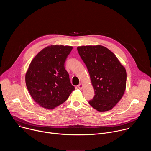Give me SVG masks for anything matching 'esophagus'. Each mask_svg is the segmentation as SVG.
<instances>
[{
    "label": "esophagus",
    "instance_id": "1",
    "mask_svg": "<svg viewBox=\"0 0 151 151\" xmlns=\"http://www.w3.org/2000/svg\"><path fill=\"white\" fill-rule=\"evenodd\" d=\"M78 88H79L80 90H82V88H83V84H82V83L79 84V85H78Z\"/></svg>",
    "mask_w": 151,
    "mask_h": 151
}]
</instances>
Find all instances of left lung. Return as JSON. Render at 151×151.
Instances as JSON below:
<instances>
[{
  "mask_svg": "<svg viewBox=\"0 0 151 151\" xmlns=\"http://www.w3.org/2000/svg\"><path fill=\"white\" fill-rule=\"evenodd\" d=\"M88 70L95 95L89 104L99 112L111 110L122 97L127 73L116 55L105 47H78Z\"/></svg>",
  "mask_w": 151,
  "mask_h": 151,
  "instance_id": "left-lung-1",
  "label": "left lung"
}]
</instances>
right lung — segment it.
<instances>
[{"label": "right lung", "mask_w": 151, "mask_h": 151, "mask_svg": "<svg viewBox=\"0 0 151 151\" xmlns=\"http://www.w3.org/2000/svg\"><path fill=\"white\" fill-rule=\"evenodd\" d=\"M73 47L51 45L32 60L26 73L28 91L39 106L53 109L65 101L75 90L64 63Z\"/></svg>", "instance_id": "obj_1"}]
</instances>
